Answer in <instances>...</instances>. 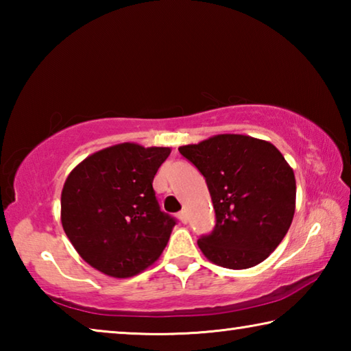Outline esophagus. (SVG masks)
I'll use <instances>...</instances> for the list:
<instances>
[{
	"instance_id": "34e87169",
	"label": "esophagus",
	"mask_w": 351,
	"mask_h": 351,
	"mask_svg": "<svg viewBox=\"0 0 351 351\" xmlns=\"http://www.w3.org/2000/svg\"><path fill=\"white\" fill-rule=\"evenodd\" d=\"M178 218L181 219V223L186 224L187 223V212L186 210H181L180 213H178Z\"/></svg>"
}]
</instances>
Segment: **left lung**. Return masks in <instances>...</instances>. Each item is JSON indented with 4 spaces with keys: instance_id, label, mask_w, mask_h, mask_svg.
<instances>
[{
    "instance_id": "8db88e82",
    "label": "left lung",
    "mask_w": 351,
    "mask_h": 351,
    "mask_svg": "<svg viewBox=\"0 0 351 351\" xmlns=\"http://www.w3.org/2000/svg\"><path fill=\"white\" fill-rule=\"evenodd\" d=\"M180 153L206 178L215 209V229L198 240L204 257L229 269L268 258L295 210V178L283 154L246 134H215Z\"/></svg>"
}]
</instances>
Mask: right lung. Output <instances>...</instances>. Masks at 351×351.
<instances>
[{
	"label": "right lung",
	"instance_id": "obj_1",
	"mask_svg": "<svg viewBox=\"0 0 351 351\" xmlns=\"http://www.w3.org/2000/svg\"><path fill=\"white\" fill-rule=\"evenodd\" d=\"M170 152L123 142L71 170L62 190V226L94 269L128 278L161 257L176 221L159 209L153 178Z\"/></svg>",
	"mask_w": 351,
	"mask_h": 351
}]
</instances>
